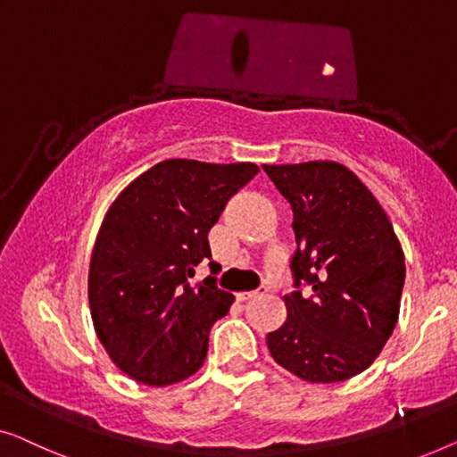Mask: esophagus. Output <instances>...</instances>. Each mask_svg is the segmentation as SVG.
<instances>
[{
  "label": "esophagus",
  "mask_w": 457,
  "mask_h": 457,
  "mask_svg": "<svg viewBox=\"0 0 457 457\" xmlns=\"http://www.w3.org/2000/svg\"><path fill=\"white\" fill-rule=\"evenodd\" d=\"M262 294H267V287H265V286L259 287V290H253V292H237V294H236V298L244 302V300L256 298V295H262Z\"/></svg>",
  "instance_id": "34e87169"
}]
</instances>
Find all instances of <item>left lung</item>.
<instances>
[{
	"instance_id": "left-lung-1",
	"label": "left lung",
	"mask_w": 457,
	"mask_h": 457,
	"mask_svg": "<svg viewBox=\"0 0 457 457\" xmlns=\"http://www.w3.org/2000/svg\"><path fill=\"white\" fill-rule=\"evenodd\" d=\"M294 213V292L267 336L275 362L311 383L369 369L395 329L406 279L389 217L354 171L336 162L262 165ZM309 292L301 294V287Z\"/></svg>"
}]
</instances>
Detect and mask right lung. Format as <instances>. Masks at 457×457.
<instances>
[{
  "mask_svg": "<svg viewBox=\"0 0 457 457\" xmlns=\"http://www.w3.org/2000/svg\"><path fill=\"white\" fill-rule=\"evenodd\" d=\"M259 173L254 163L167 159L138 176L109 207L88 269L95 331L120 370L145 385L195 375L209 333L234 295L209 275L207 234L231 196ZM211 273L217 262H209Z\"/></svg>",
  "mask_w": 457,
  "mask_h": 457,
  "instance_id": "1",
  "label": "right lung"
}]
</instances>
